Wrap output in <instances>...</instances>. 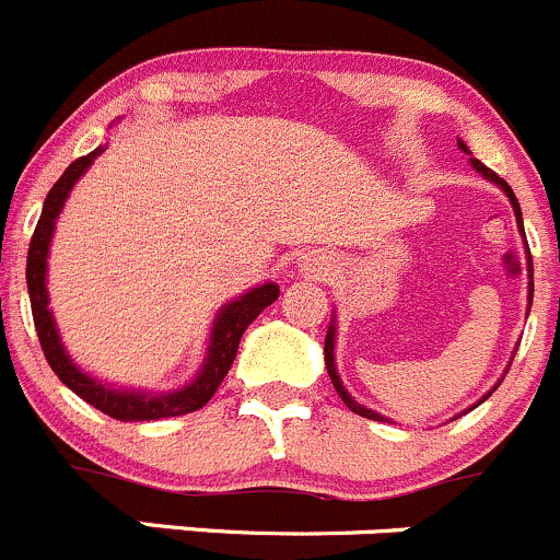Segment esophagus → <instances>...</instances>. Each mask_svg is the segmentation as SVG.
I'll list each match as a JSON object with an SVG mask.
<instances>
[{
    "label": "esophagus",
    "mask_w": 560,
    "mask_h": 560,
    "mask_svg": "<svg viewBox=\"0 0 560 560\" xmlns=\"http://www.w3.org/2000/svg\"><path fill=\"white\" fill-rule=\"evenodd\" d=\"M329 267H331V264L320 261V258H315V261L310 264V269H313L315 275H320V278H324V275H329Z\"/></svg>",
    "instance_id": "34e87169"
}]
</instances>
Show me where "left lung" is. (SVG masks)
<instances>
[{
	"instance_id": "8db88e82",
	"label": "left lung",
	"mask_w": 560,
	"mask_h": 560,
	"mask_svg": "<svg viewBox=\"0 0 560 560\" xmlns=\"http://www.w3.org/2000/svg\"><path fill=\"white\" fill-rule=\"evenodd\" d=\"M460 149H463V152H468V147H466V143H463V141H460ZM468 154H470V152H468ZM470 165H474V168L479 171V174L485 176V179H490L492 185H498V187H501L503 192H506L509 203H512V209H514V218H517V229H520V234L525 236V231H523V212H520V203H517V198H514L512 187H509L506 182H503L501 176L495 174V171H490V168H487L485 163H479V160H476V158H470ZM528 256H530V253H528ZM528 272H530V275H528V278H530V282H528V310H530V299H534V267H528ZM324 362H326V373H329V378H331V384H335V389H337V395H340V400L346 402V406L351 408L353 413H359V417H368V419H375V422H384V417H381V413L370 411V408H364L362 402L353 400V397L348 395V392H346V386H342L340 375H337V364H335V318H331L329 331H326V342H324ZM495 389H498V384L492 386V389L487 392V395L481 397L479 402H485L487 397H490L492 392H495ZM479 402H476V406H479ZM468 411H470V408H468ZM468 411H466V413H468Z\"/></svg>"
}]
</instances>
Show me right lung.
<instances>
[{
    "label": "right lung",
    "instance_id": "1",
    "mask_svg": "<svg viewBox=\"0 0 560 560\" xmlns=\"http://www.w3.org/2000/svg\"><path fill=\"white\" fill-rule=\"evenodd\" d=\"M103 152L105 147H97L94 152L84 154V158H79L75 163L68 165V171L59 176L57 185L48 190L40 220H37L35 234H32L30 256H26V285H30L32 318H35L37 337H40L43 353H46L48 364H51V370L57 373V378L62 381L68 389H73L81 400H86L90 406L97 408V411L108 413L110 419H119V422H152V419L185 417V413L198 411V408H203L212 400V395L218 392V386L223 384L225 375H229L231 364H234L236 348H240L245 329L258 318L261 310H267L269 304L280 296V288L278 282H264V285L253 288V291L242 293L240 299H234V302H229L225 307H220L212 326V335H209L207 359H203L196 378L187 386H182V389L163 392V395H154V392L143 389H116V386L103 384V381H97L94 375L84 373V370L70 359V353L65 351L57 320H54V313L48 310L46 272L48 247H51V236L54 229H57L59 212H62L65 201H68L75 182L84 176V171L94 163V158H100Z\"/></svg>",
    "mask_w": 560,
    "mask_h": 560
}]
</instances>
